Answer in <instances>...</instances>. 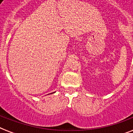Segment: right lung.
Wrapping results in <instances>:
<instances>
[{
    "mask_svg": "<svg viewBox=\"0 0 133 133\" xmlns=\"http://www.w3.org/2000/svg\"><path fill=\"white\" fill-rule=\"evenodd\" d=\"M53 93H54V92H53Z\"/></svg>",
    "mask_w": 133,
    "mask_h": 133,
    "instance_id": "add662e5",
    "label": "right lung"
}]
</instances>
